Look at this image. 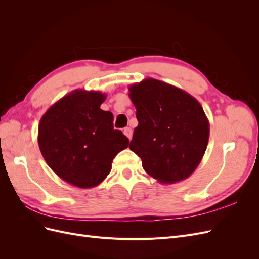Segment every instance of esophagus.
<instances>
[{
    "instance_id": "esophagus-1",
    "label": "esophagus",
    "mask_w": 259,
    "mask_h": 259,
    "mask_svg": "<svg viewBox=\"0 0 259 259\" xmlns=\"http://www.w3.org/2000/svg\"><path fill=\"white\" fill-rule=\"evenodd\" d=\"M123 133H124V135L126 136L130 140L132 139V136H133V131H132V128H131V127H125V128L123 130Z\"/></svg>"
}]
</instances>
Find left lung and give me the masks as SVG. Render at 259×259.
<instances>
[{
    "label": "left lung",
    "mask_w": 259,
    "mask_h": 259,
    "mask_svg": "<svg viewBox=\"0 0 259 259\" xmlns=\"http://www.w3.org/2000/svg\"><path fill=\"white\" fill-rule=\"evenodd\" d=\"M128 91L138 120L130 149L159 183L187 179L208 144L209 123L202 106L184 90L155 79L132 84Z\"/></svg>",
    "instance_id": "obj_1"
}]
</instances>
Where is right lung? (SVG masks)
<instances>
[{
  "instance_id": "add662e5",
  "label": "right lung",
  "mask_w": 259,
  "mask_h": 259,
  "mask_svg": "<svg viewBox=\"0 0 259 259\" xmlns=\"http://www.w3.org/2000/svg\"><path fill=\"white\" fill-rule=\"evenodd\" d=\"M106 97L98 91L74 90L51 106L38 124L37 143L48 165L82 189L104 182L115 155L130 145L113 128V114L100 109Z\"/></svg>"
}]
</instances>
